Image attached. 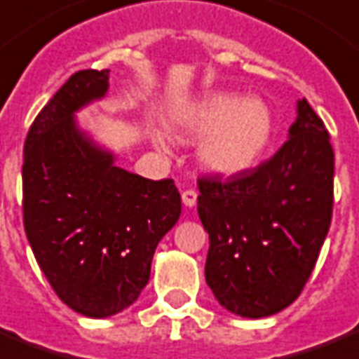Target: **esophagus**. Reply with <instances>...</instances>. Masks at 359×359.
Masks as SVG:
<instances>
[{
	"label": "esophagus",
	"instance_id": "34e87169",
	"mask_svg": "<svg viewBox=\"0 0 359 359\" xmlns=\"http://www.w3.org/2000/svg\"><path fill=\"white\" fill-rule=\"evenodd\" d=\"M182 203H184V207H194L198 203V194L194 190L182 191Z\"/></svg>",
	"mask_w": 359,
	"mask_h": 359
}]
</instances>
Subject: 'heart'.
<instances>
[{"label": "heart", "mask_w": 359, "mask_h": 359, "mask_svg": "<svg viewBox=\"0 0 359 359\" xmlns=\"http://www.w3.org/2000/svg\"><path fill=\"white\" fill-rule=\"evenodd\" d=\"M177 130L186 137H201V168L218 177H237L264 158L275 133V116L262 97L216 92L186 107L177 116ZM152 143L160 150L169 147L160 131H152Z\"/></svg>", "instance_id": "1"}]
</instances>
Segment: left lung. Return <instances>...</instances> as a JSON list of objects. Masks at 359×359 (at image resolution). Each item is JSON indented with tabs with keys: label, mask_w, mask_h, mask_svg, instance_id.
Returning a JSON list of instances; mask_svg holds the SVG:
<instances>
[{
	"label": "left lung",
	"mask_w": 359,
	"mask_h": 359,
	"mask_svg": "<svg viewBox=\"0 0 359 359\" xmlns=\"http://www.w3.org/2000/svg\"><path fill=\"white\" fill-rule=\"evenodd\" d=\"M295 114L271 160L226 180H198V215L210 241L205 280L243 318H265L297 299L332 222L330 133L305 97Z\"/></svg>",
	"instance_id": "left-lung-1"
}]
</instances>
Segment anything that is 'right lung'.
<instances>
[{"label":"right lung","instance_id":"add662e5","mask_svg":"<svg viewBox=\"0 0 359 359\" xmlns=\"http://www.w3.org/2000/svg\"><path fill=\"white\" fill-rule=\"evenodd\" d=\"M109 90V69H84L54 94L24 144V228L41 271L75 313L109 318L133 305L163 235L180 216L171 179L118 168L76 113Z\"/></svg>","mask_w":359,"mask_h":359}]
</instances>
